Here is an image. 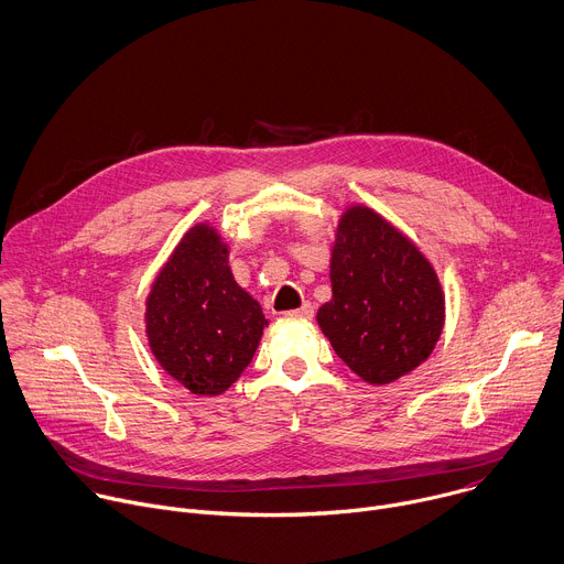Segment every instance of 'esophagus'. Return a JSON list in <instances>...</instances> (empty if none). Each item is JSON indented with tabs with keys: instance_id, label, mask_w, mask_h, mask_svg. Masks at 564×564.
<instances>
[{
	"instance_id": "34e87169",
	"label": "esophagus",
	"mask_w": 564,
	"mask_h": 564,
	"mask_svg": "<svg viewBox=\"0 0 564 564\" xmlns=\"http://www.w3.org/2000/svg\"><path fill=\"white\" fill-rule=\"evenodd\" d=\"M288 316L290 318H312L314 316V305L312 303H303L299 310H290Z\"/></svg>"
}]
</instances>
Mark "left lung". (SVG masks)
Listing matches in <instances>:
<instances>
[{
	"label": "left lung",
	"mask_w": 564,
	"mask_h": 564,
	"mask_svg": "<svg viewBox=\"0 0 564 564\" xmlns=\"http://www.w3.org/2000/svg\"><path fill=\"white\" fill-rule=\"evenodd\" d=\"M329 281L332 301L316 321L362 381L392 383L432 354L445 321L438 276L383 217L362 206L343 215Z\"/></svg>",
	"instance_id": "left-lung-1"
}]
</instances>
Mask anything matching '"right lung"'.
I'll use <instances>...</instances> for the list:
<instances>
[{
    "instance_id": "obj_1",
    "label": "right lung",
    "mask_w": 564,
    "mask_h": 564,
    "mask_svg": "<svg viewBox=\"0 0 564 564\" xmlns=\"http://www.w3.org/2000/svg\"><path fill=\"white\" fill-rule=\"evenodd\" d=\"M265 316L237 285L217 230L195 226L154 279L145 310L150 349L199 397L226 392L250 365Z\"/></svg>"
}]
</instances>
